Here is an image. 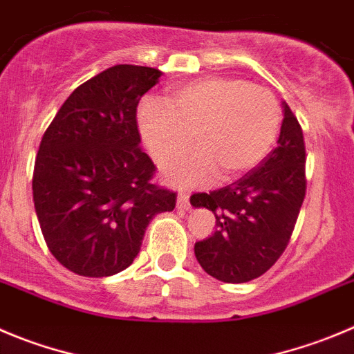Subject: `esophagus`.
Returning <instances> with one entry per match:
<instances>
[{"label": "esophagus", "mask_w": 354, "mask_h": 354, "mask_svg": "<svg viewBox=\"0 0 354 354\" xmlns=\"http://www.w3.org/2000/svg\"><path fill=\"white\" fill-rule=\"evenodd\" d=\"M176 206H178V209H183V211L190 209V201H188L187 194H178Z\"/></svg>", "instance_id": "1"}]
</instances>
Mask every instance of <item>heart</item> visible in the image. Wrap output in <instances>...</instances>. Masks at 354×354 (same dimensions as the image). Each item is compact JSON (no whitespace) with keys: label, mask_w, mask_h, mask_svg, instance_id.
Masks as SVG:
<instances>
[{"label":"heart","mask_w":354,"mask_h":354,"mask_svg":"<svg viewBox=\"0 0 354 354\" xmlns=\"http://www.w3.org/2000/svg\"><path fill=\"white\" fill-rule=\"evenodd\" d=\"M138 129L153 160L181 188L230 181L255 169L276 143L281 111L272 92L239 78L201 77L169 91L166 106L147 99L138 108Z\"/></svg>","instance_id":"obj_1"}]
</instances>
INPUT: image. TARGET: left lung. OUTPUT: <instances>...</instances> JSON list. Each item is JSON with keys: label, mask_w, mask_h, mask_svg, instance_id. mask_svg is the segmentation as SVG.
<instances>
[{"label": "left lung", "mask_w": 354, "mask_h": 354, "mask_svg": "<svg viewBox=\"0 0 354 354\" xmlns=\"http://www.w3.org/2000/svg\"><path fill=\"white\" fill-rule=\"evenodd\" d=\"M306 197L302 129L283 101L277 147L252 173L190 204L216 218V230L194 246L197 262L214 279L246 283L262 276L285 252Z\"/></svg>", "instance_id": "left-lung-1"}]
</instances>
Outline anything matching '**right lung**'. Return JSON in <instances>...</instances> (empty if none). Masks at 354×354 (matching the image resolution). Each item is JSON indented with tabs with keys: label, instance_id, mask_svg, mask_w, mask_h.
Instances as JSON below:
<instances>
[{
	"label": "right lung",
	"instance_id": "add662e5",
	"mask_svg": "<svg viewBox=\"0 0 354 354\" xmlns=\"http://www.w3.org/2000/svg\"><path fill=\"white\" fill-rule=\"evenodd\" d=\"M162 71L117 64L75 88L39 143L32 201L48 250L88 277L127 269L151 218L173 211L176 194L151 181L136 108Z\"/></svg>",
	"mask_w": 354,
	"mask_h": 354
}]
</instances>
